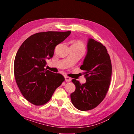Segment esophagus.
Instances as JSON below:
<instances>
[{
  "label": "esophagus",
  "instance_id": "34e87169",
  "mask_svg": "<svg viewBox=\"0 0 134 134\" xmlns=\"http://www.w3.org/2000/svg\"><path fill=\"white\" fill-rule=\"evenodd\" d=\"M64 79H65V81L66 82H70V81H71V78L69 77V76H65Z\"/></svg>",
  "mask_w": 134,
  "mask_h": 134
}]
</instances>
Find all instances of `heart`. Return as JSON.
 <instances>
[{
  "label": "heart",
  "instance_id": "1",
  "mask_svg": "<svg viewBox=\"0 0 134 134\" xmlns=\"http://www.w3.org/2000/svg\"><path fill=\"white\" fill-rule=\"evenodd\" d=\"M74 45H75V46H76L77 47H79V48H83H83H84L83 44H82V42H80V41H76Z\"/></svg>",
  "mask_w": 134,
  "mask_h": 134
}]
</instances>
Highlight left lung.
Returning a JSON list of instances; mask_svg holds the SVG:
<instances>
[{
    "label": "left lung",
    "mask_w": 134,
    "mask_h": 134,
    "mask_svg": "<svg viewBox=\"0 0 134 134\" xmlns=\"http://www.w3.org/2000/svg\"><path fill=\"white\" fill-rule=\"evenodd\" d=\"M80 69L85 71L86 82L81 84L72 79L76 88L71 94V100L78 109L89 110L101 103L109 87L112 64L105 47L93 38H88L87 53Z\"/></svg>",
    "instance_id": "1"
}]
</instances>
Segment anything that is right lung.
<instances>
[{
  "mask_svg": "<svg viewBox=\"0 0 134 134\" xmlns=\"http://www.w3.org/2000/svg\"><path fill=\"white\" fill-rule=\"evenodd\" d=\"M71 32H45L30 36L17 51L14 64L16 84L22 95L35 105L50 100L64 78L45 69L47 60L53 56L57 45L69 37Z\"/></svg>",
  "mask_w": 134,
  "mask_h": 134,
  "instance_id": "obj_1",
  "label": "right lung"
}]
</instances>
